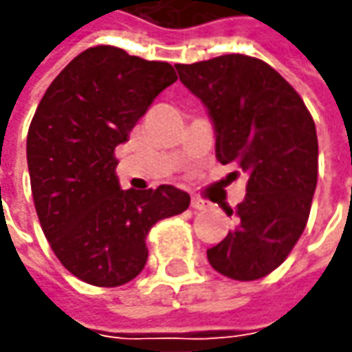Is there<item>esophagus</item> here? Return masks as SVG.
<instances>
[{
    "instance_id": "1",
    "label": "esophagus",
    "mask_w": 352,
    "mask_h": 352,
    "mask_svg": "<svg viewBox=\"0 0 352 352\" xmlns=\"http://www.w3.org/2000/svg\"><path fill=\"white\" fill-rule=\"evenodd\" d=\"M190 208H192V210H204V208H206V202H204L202 198H198V196H192V198H190Z\"/></svg>"
}]
</instances>
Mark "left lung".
Listing matches in <instances>:
<instances>
[{
  "label": "left lung",
  "instance_id": "8db88e82",
  "mask_svg": "<svg viewBox=\"0 0 352 352\" xmlns=\"http://www.w3.org/2000/svg\"><path fill=\"white\" fill-rule=\"evenodd\" d=\"M216 129V157L248 177L235 227L208 248L221 276L254 281L279 267L307 227L318 183V136L302 98L274 67L227 54L175 65ZM236 173V171H235Z\"/></svg>",
  "mask_w": 352,
  "mask_h": 352
}]
</instances>
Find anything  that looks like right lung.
Instances as JSON below:
<instances>
[{
	"label": "right lung",
	"mask_w": 352,
	"mask_h": 352,
	"mask_svg": "<svg viewBox=\"0 0 352 352\" xmlns=\"http://www.w3.org/2000/svg\"><path fill=\"white\" fill-rule=\"evenodd\" d=\"M175 80L166 61L96 45L54 78L36 107L26 138L36 214L59 262L85 283L135 279L148 260L150 229L190 204L171 185L123 190L116 173V148Z\"/></svg>",
	"instance_id": "obj_1"
}]
</instances>
